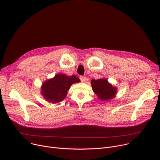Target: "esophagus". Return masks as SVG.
I'll list each match as a JSON object with an SVG mask.
<instances>
[{"instance_id":"esophagus-1","label":"esophagus","mask_w":160,"mask_h":160,"mask_svg":"<svg viewBox=\"0 0 160 160\" xmlns=\"http://www.w3.org/2000/svg\"><path fill=\"white\" fill-rule=\"evenodd\" d=\"M80 79L81 80V82H85L86 81V77H85V76H80Z\"/></svg>"}]
</instances>
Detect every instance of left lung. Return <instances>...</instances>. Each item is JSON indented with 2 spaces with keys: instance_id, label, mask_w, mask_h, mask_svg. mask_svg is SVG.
Instances as JSON below:
<instances>
[{
  "instance_id": "1",
  "label": "left lung",
  "mask_w": 160,
  "mask_h": 160,
  "mask_svg": "<svg viewBox=\"0 0 160 160\" xmlns=\"http://www.w3.org/2000/svg\"><path fill=\"white\" fill-rule=\"evenodd\" d=\"M91 84L93 92L101 101L106 102L113 99L117 94V88L108 82L106 78L93 79L91 81Z\"/></svg>"
}]
</instances>
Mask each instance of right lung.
<instances>
[{
  "label": "right lung",
  "mask_w": 160,
  "mask_h": 160,
  "mask_svg": "<svg viewBox=\"0 0 160 160\" xmlns=\"http://www.w3.org/2000/svg\"><path fill=\"white\" fill-rule=\"evenodd\" d=\"M80 82V79L75 75L58 74L54 78L45 80L42 83L41 94L47 101L52 104L58 103L66 97L71 85Z\"/></svg>",
  "instance_id": "right-lung-1"
}]
</instances>
